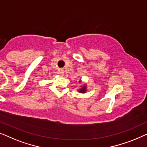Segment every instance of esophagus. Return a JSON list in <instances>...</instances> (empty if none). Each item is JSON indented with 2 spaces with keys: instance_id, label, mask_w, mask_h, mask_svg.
I'll use <instances>...</instances> for the list:
<instances>
[{
  "instance_id": "1",
  "label": "esophagus",
  "mask_w": 147,
  "mask_h": 147,
  "mask_svg": "<svg viewBox=\"0 0 147 147\" xmlns=\"http://www.w3.org/2000/svg\"><path fill=\"white\" fill-rule=\"evenodd\" d=\"M59 74H61V75H62V74H64V71H63V69H61V70H60V71H59Z\"/></svg>"
}]
</instances>
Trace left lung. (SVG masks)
Segmentation results:
<instances>
[{"label":"left lung","mask_w":147,"mask_h":147,"mask_svg":"<svg viewBox=\"0 0 147 147\" xmlns=\"http://www.w3.org/2000/svg\"><path fill=\"white\" fill-rule=\"evenodd\" d=\"M78 83L80 84L82 83V80L80 79L79 80H78ZM78 92H80V93H86V92L88 91V87H87V85H86V83H83L82 84L81 86H80V88H78V89H77Z\"/></svg>","instance_id":"obj_1"}]
</instances>
